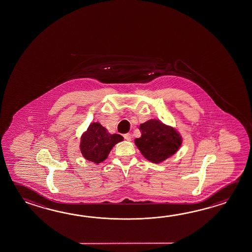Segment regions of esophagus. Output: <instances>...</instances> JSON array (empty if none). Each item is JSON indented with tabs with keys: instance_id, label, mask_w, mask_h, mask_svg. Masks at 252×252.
I'll list each match as a JSON object with an SVG mask.
<instances>
[{
	"instance_id": "1",
	"label": "esophagus",
	"mask_w": 252,
	"mask_h": 252,
	"mask_svg": "<svg viewBox=\"0 0 252 252\" xmlns=\"http://www.w3.org/2000/svg\"><path fill=\"white\" fill-rule=\"evenodd\" d=\"M124 138L126 140V141H131L132 140V134L131 133H126L124 135Z\"/></svg>"
}]
</instances>
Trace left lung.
Instances as JSON below:
<instances>
[{"label":"left lung","mask_w":252,"mask_h":252,"mask_svg":"<svg viewBox=\"0 0 252 252\" xmlns=\"http://www.w3.org/2000/svg\"><path fill=\"white\" fill-rule=\"evenodd\" d=\"M142 136L134 143L143 157L152 163H160L171 157L181 147L182 137L176 129L158 119L140 125Z\"/></svg>","instance_id":"1"}]
</instances>
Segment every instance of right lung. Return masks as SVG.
Instances as JSON below:
<instances>
[{
	"mask_svg": "<svg viewBox=\"0 0 252 252\" xmlns=\"http://www.w3.org/2000/svg\"><path fill=\"white\" fill-rule=\"evenodd\" d=\"M123 140L120 134L108 133L100 123L94 122L81 136V153L87 160L99 164L108 158L112 148Z\"/></svg>",
	"mask_w": 252,
	"mask_h": 252,
	"instance_id": "add662e5",
	"label": "right lung"
}]
</instances>
